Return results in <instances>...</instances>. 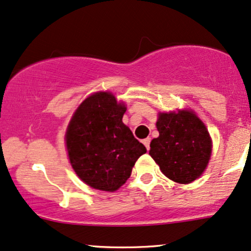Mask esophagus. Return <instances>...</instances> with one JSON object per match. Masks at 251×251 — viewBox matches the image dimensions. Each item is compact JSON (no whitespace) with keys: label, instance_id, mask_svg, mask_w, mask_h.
I'll use <instances>...</instances> for the list:
<instances>
[{"label":"esophagus","instance_id":"obj_1","mask_svg":"<svg viewBox=\"0 0 251 251\" xmlns=\"http://www.w3.org/2000/svg\"><path fill=\"white\" fill-rule=\"evenodd\" d=\"M150 138H145V140H143V144L145 145V148H147V150L150 149Z\"/></svg>","mask_w":251,"mask_h":251}]
</instances>
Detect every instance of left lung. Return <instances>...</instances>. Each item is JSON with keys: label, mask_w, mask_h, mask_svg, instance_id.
I'll use <instances>...</instances> for the list:
<instances>
[{"label": "left lung", "mask_w": 251, "mask_h": 251, "mask_svg": "<svg viewBox=\"0 0 251 251\" xmlns=\"http://www.w3.org/2000/svg\"><path fill=\"white\" fill-rule=\"evenodd\" d=\"M159 136L150 143L149 154L160 171L179 184L199 178L208 165L212 140L206 126L192 110L159 113Z\"/></svg>", "instance_id": "8db88e82"}]
</instances>
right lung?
<instances>
[{
	"mask_svg": "<svg viewBox=\"0 0 251 251\" xmlns=\"http://www.w3.org/2000/svg\"><path fill=\"white\" fill-rule=\"evenodd\" d=\"M126 108L110 92L85 99L73 114L65 142L76 176L95 190L114 192L130 177L147 149L122 122Z\"/></svg>",
	"mask_w": 251,
	"mask_h": 251,
	"instance_id": "add662e5",
	"label": "right lung"
}]
</instances>
